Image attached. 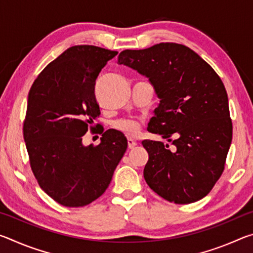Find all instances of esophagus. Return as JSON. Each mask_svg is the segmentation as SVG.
<instances>
[{
  "label": "esophagus",
  "mask_w": 253,
  "mask_h": 253,
  "mask_svg": "<svg viewBox=\"0 0 253 253\" xmlns=\"http://www.w3.org/2000/svg\"><path fill=\"white\" fill-rule=\"evenodd\" d=\"M127 144H128V148H129V149H132L137 145V143L135 142V140L131 139V138H128L127 139Z\"/></svg>",
  "instance_id": "obj_1"
}]
</instances>
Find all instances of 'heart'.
<instances>
[{"label": "heart", "instance_id": "heart-1", "mask_svg": "<svg viewBox=\"0 0 253 253\" xmlns=\"http://www.w3.org/2000/svg\"><path fill=\"white\" fill-rule=\"evenodd\" d=\"M114 128L119 131L124 132L128 136H135L139 131L140 125L137 121L134 119H119V121L114 123Z\"/></svg>", "mask_w": 253, "mask_h": 253}]
</instances>
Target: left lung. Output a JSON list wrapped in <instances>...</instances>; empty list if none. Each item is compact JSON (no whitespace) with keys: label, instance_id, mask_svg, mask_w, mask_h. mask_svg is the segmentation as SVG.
I'll return each instance as SVG.
<instances>
[{"label":"left lung","instance_id":"obj_1","mask_svg":"<svg viewBox=\"0 0 253 253\" xmlns=\"http://www.w3.org/2000/svg\"><path fill=\"white\" fill-rule=\"evenodd\" d=\"M119 65L149 78L160 105L148 131L174 145L143 140L148 152L144 178L163 199L176 204L207 196L224 170L232 142L228 93L219 75L187 46L163 42L124 50Z\"/></svg>","mask_w":253,"mask_h":253}]
</instances>
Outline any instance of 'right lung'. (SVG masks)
Returning a JSON list of instances; mask_svg holds the SVG:
<instances>
[{"mask_svg":"<svg viewBox=\"0 0 253 253\" xmlns=\"http://www.w3.org/2000/svg\"><path fill=\"white\" fill-rule=\"evenodd\" d=\"M117 53L71 46L40 72L29 91L23 137L30 166L42 190L63 207H84L104 194L127 149L126 137L114 129L101 135L99 145H83L100 115L96 79Z\"/></svg>","mask_w":253,"mask_h":253,"instance_id":"1","label":"right lung"}]
</instances>
